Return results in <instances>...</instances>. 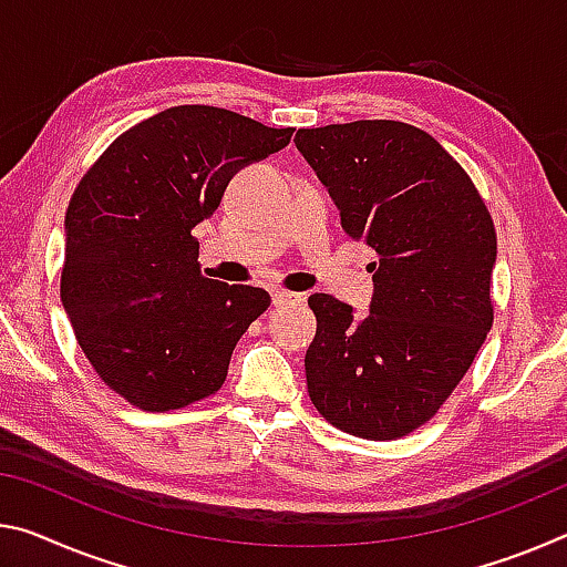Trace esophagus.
<instances>
[{"label":"esophagus","mask_w":567,"mask_h":567,"mask_svg":"<svg viewBox=\"0 0 567 567\" xmlns=\"http://www.w3.org/2000/svg\"><path fill=\"white\" fill-rule=\"evenodd\" d=\"M290 302H302V298H300V295H295V292L272 290V305H275V308H282V305H290Z\"/></svg>","instance_id":"obj_1"}]
</instances>
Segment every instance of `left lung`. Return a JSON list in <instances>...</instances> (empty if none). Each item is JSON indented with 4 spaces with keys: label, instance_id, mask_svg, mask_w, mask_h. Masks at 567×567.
<instances>
[{
    "label": "left lung",
    "instance_id": "left-lung-1",
    "mask_svg": "<svg viewBox=\"0 0 567 567\" xmlns=\"http://www.w3.org/2000/svg\"><path fill=\"white\" fill-rule=\"evenodd\" d=\"M340 209L375 249L368 316L326 292L305 353L308 393L332 426L385 442L434 416L492 328L497 235L472 178L426 131L399 121L300 128L295 136Z\"/></svg>",
    "mask_w": 567,
    "mask_h": 567
}]
</instances>
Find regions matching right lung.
<instances>
[{
  "instance_id": "add662e5",
  "label": "right lung",
  "mask_w": 567,
  "mask_h": 567,
  "mask_svg": "<svg viewBox=\"0 0 567 567\" xmlns=\"http://www.w3.org/2000/svg\"><path fill=\"white\" fill-rule=\"evenodd\" d=\"M292 131L176 105L115 138L78 184L62 308L90 365L133 406L182 409L219 391L237 340L269 308L262 287L202 277L192 231L231 176L285 148Z\"/></svg>"
}]
</instances>
